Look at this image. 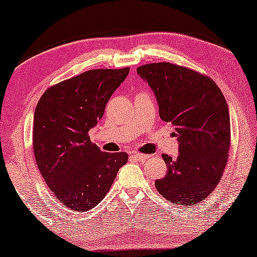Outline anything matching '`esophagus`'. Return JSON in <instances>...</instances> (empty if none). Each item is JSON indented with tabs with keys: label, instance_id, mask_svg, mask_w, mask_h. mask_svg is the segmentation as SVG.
<instances>
[{
	"label": "esophagus",
	"instance_id": "34e87169",
	"mask_svg": "<svg viewBox=\"0 0 257 257\" xmlns=\"http://www.w3.org/2000/svg\"><path fill=\"white\" fill-rule=\"evenodd\" d=\"M133 156H134V158H135L136 160H139V162H144L145 159H148L149 157H150V156L143 155V153H140V152H134Z\"/></svg>",
	"mask_w": 257,
	"mask_h": 257
}]
</instances>
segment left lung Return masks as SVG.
Segmentation results:
<instances>
[{"instance_id": "8db88e82", "label": "left lung", "mask_w": 257, "mask_h": 257, "mask_svg": "<svg viewBox=\"0 0 257 257\" xmlns=\"http://www.w3.org/2000/svg\"><path fill=\"white\" fill-rule=\"evenodd\" d=\"M137 74L151 87L159 116L173 124L179 143L177 158L163 155L167 173L156 180V188L167 201L190 208L212 193L227 164V102L211 78L188 68L159 62L141 66Z\"/></svg>"}]
</instances>
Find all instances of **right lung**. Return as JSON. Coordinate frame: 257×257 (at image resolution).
Listing matches in <instances>:
<instances>
[{
	"mask_svg": "<svg viewBox=\"0 0 257 257\" xmlns=\"http://www.w3.org/2000/svg\"><path fill=\"white\" fill-rule=\"evenodd\" d=\"M129 68L94 69L46 90L34 110L33 152L51 193L75 211H87L106 196L125 152H102L87 133Z\"/></svg>",
	"mask_w": 257,
	"mask_h": 257,
	"instance_id": "add662e5",
	"label": "right lung"
}]
</instances>
